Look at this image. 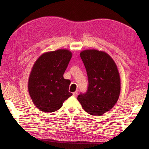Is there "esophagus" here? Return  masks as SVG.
<instances>
[{"label":"esophagus","instance_id":"esophagus-1","mask_svg":"<svg viewBox=\"0 0 149 149\" xmlns=\"http://www.w3.org/2000/svg\"><path fill=\"white\" fill-rule=\"evenodd\" d=\"M77 95H78V92H77V91L74 92L73 93V96H74V97H77Z\"/></svg>","mask_w":149,"mask_h":149}]
</instances>
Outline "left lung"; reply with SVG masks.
I'll return each instance as SVG.
<instances>
[{
  "instance_id": "8db88e82",
  "label": "left lung",
  "mask_w": 149,
  "mask_h": 149,
  "mask_svg": "<svg viewBox=\"0 0 149 149\" xmlns=\"http://www.w3.org/2000/svg\"><path fill=\"white\" fill-rule=\"evenodd\" d=\"M80 57L86 69L89 85L86 92L77 100L88 113L100 116L110 111L118 100L121 80L112 58L104 51L86 49Z\"/></svg>"
}]
</instances>
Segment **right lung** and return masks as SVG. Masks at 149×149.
I'll use <instances>...</instances> for the list:
<instances>
[{"instance_id": "right-lung-1", "label": "right lung", "mask_w": 149, "mask_h": 149, "mask_svg": "<svg viewBox=\"0 0 149 149\" xmlns=\"http://www.w3.org/2000/svg\"><path fill=\"white\" fill-rule=\"evenodd\" d=\"M72 54L68 49H57L42 54L31 69L28 89L34 105L45 113L53 112L72 93L69 92L70 81L63 74Z\"/></svg>"}]
</instances>
